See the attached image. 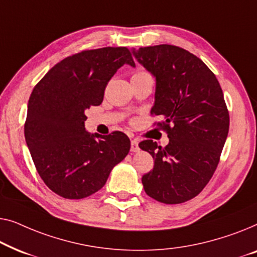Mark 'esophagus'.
<instances>
[{
  "mask_svg": "<svg viewBox=\"0 0 257 257\" xmlns=\"http://www.w3.org/2000/svg\"><path fill=\"white\" fill-rule=\"evenodd\" d=\"M130 150L133 151V153H137V151L140 150V147H139V141L136 139L132 140V147H130Z\"/></svg>",
  "mask_w": 257,
  "mask_h": 257,
  "instance_id": "1",
  "label": "esophagus"
}]
</instances>
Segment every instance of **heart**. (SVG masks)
Here are the masks:
<instances>
[{
    "label": "heart",
    "instance_id": "b5f03b06",
    "mask_svg": "<svg viewBox=\"0 0 257 257\" xmlns=\"http://www.w3.org/2000/svg\"><path fill=\"white\" fill-rule=\"evenodd\" d=\"M139 73H142V72H137V73H135V74H139Z\"/></svg>",
    "mask_w": 257,
    "mask_h": 257
}]
</instances>
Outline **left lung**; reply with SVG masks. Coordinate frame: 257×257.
I'll use <instances>...</instances> for the list:
<instances>
[{
  "label": "left lung",
  "instance_id": "obj_1",
  "mask_svg": "<svg viewBox=\"0 0 257 257\" xmlns=\"http://www.w3.org/2000/svg\"><path fill=\"white\" fill-rule=\"evenodd\" d=\"M156 78L151 114L162 116L169 144L146 140L139 146L155 160L142 177L148 196L180 204L199 194L212 178L229 129V114L218 79L204 61L175 45L133 49Z\"/></svg>",
  "mask_w": 257,
  "mask_h": 257
}]
</instances>
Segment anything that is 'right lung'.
<instances>
[{
  "instance_id": "right-lung-1",
  "label": "right lung",
  "mask_w": 257,
  "mask_h": 257,
  "mask_svg": "<svg viewBox=\"0 0 257 257\" xmlns=\"http://www.w3.org/2000/svg\"><path fill=\"white\" fill-rule=\"evenodd\" d=\"M124 64L135 66L127 48L88 50L59 61L35 86L25 141L43 182L58 196L82 199L97 192L128 155L125 134L85 129L86 109L102 102L108 81Z\"/></svg>"
}]
</instances>
